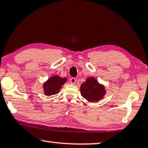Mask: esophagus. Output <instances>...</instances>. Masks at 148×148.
Instances as JSON below:
<instances>
[{
	"label": "esophagus",
	"mask_w": 148,
	"mask_h": 148,
	"mask_svg": "<svg viewBox=\"0 0 148 148\" xmlns=\"http://www.w3.org/2000/svg\"><path fill=\"white\" fill-rule=\"evenodd\" d=\"M70 83H71V84H76V78H70Z\"/></svg>",
	"instance_id": "obj_1"
}]
</instances>
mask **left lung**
Wrapping results in <instances>:
<instances>
[{"instance_id":"1","label":"left lung","mask_w":148,"mask_h":148,"mask_svg":"<svg viewBox=\"0 0 148 148\" xmlns=\"http://www.w3.org/2000/svg\"><path fill=\"white\" fill-rule=\"evenodd\" d=\"M106 89L103 84H100L94 77H88L81 84V95L88 102H98L106 95Z\"/></svg>"}]
</instances>
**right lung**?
<instances>
[{
  "mask_svg": "<svg viewBox=\"0 0 148 148\" xmlns=\"http://www.w3.org/2000/svg\"><path fill=\"white\" fill-rule=\"evenodd\" d=\"M66 78H62L58 75L49 77L43 84V88L44 94L47 96L56 95L59 92L62 86L67 82Z\"/></svg>",
  "mask_w": 148,
  "mask_h": 148,
  "instance_id": "right-lung-1",
  "label": "right lung"
}]
</instances>
